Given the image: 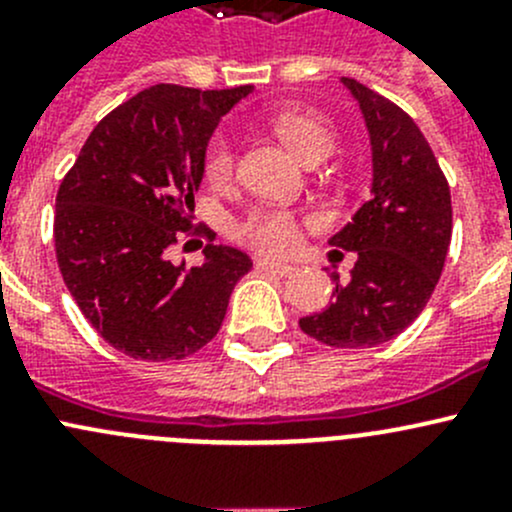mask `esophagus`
<instances>
[{
  "instance_id": "esophagus-1",
  "label": "esophagus",
  "mask_w": 512,
  "mask_h": 512,
  "mask_svg": "<svg viewBox=\"0 0 512 512\" xmlns=\"http://www.w3.org/2000/svg\"><path fill=\"white\" fill-rule=\"evenodd\" d=\"M257 267L260 270H267V272H277V275H292L297 267L292 265V262H277V260H257Z\"/></svg>"
}]
</instances>
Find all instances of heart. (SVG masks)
Here are the masks:
<instances>
[{"mask_svg": "<svg viewBox=\"0 0 512 512\" xmlns=\"http://www.w3.org/2000/svg\"><path fill=\"white\" fill-rule=\"evenodd\" d=\"M275 131L289 151L302 163L329 156L334 133L317 113L304 108H282L275 118ZM203 170L210 185H227L235 175V148L225 133H215L205 146ZM235 235L262 252H287L297 245L299 223L289 210L255 208L235 223Z\"/></svg>", "mask_w": 512, "mask_h": 512, "instance_id": "obj_1", "label": "heart"}]
</instances>
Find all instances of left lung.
<instances>
[{
  "instance_id": "1",
  "label": "left lung",
  "mask_w": 512,
  "mask_h": 512,
  "mask_svg": "<svg viewBox=\"0 0 512 512\" xmlns=\"http://www.w3.org/2000/svg\"><path fill=\"white\" fill-rule=\"evenodd\" d=\"M371 143V193L329 245L356 252L349 282L304 334L337 349H369L404 332L423 312L451 245V190L414 118L389 98L342 76Z\"/></svg>"
}]
</instances>
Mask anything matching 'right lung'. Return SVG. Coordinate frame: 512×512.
Listing matches in <instances>:
<instances>
[{"label": "right lung", "mask_w": 512, "mask_h": 512, "mask_svg": "<svg viewBox=\"0 0 512 512\" xmlns=\"http://www.w3.org/2000/svg\"><path fill=\"white\" fill-rule=\"evenodd\" d=\"M247 94L252 86H151L98 123L61 180L54 215L61 277L91 327L126 356L168 361L203 349L223 324L237 280L252 270L245 252L213 242L200 267L168 260V247L183 237H213L190 225L205 146Z\"/></svg>", "instance_id": "1"}]
</instances>
